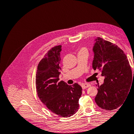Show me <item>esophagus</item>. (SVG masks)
<instances>
[{
	"instance_id": "obj_1",
	"label": "esophagus",
	"mask_w": 134,
	"mask_h": 134,
	"mask_svg": "<svg viewBox=\"0 0 134 134\" xmlns=\"http://www.w3.org/2000/svg\"><path fill=\"white\" fill-rule=\"evenodd\" d=\"M90 86H91V85L89 83H84V84H82V87L83 90H85V89H86Z\"/></svg>"
}]
</instances>
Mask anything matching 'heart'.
Listing matches in <instances>:
<instances>
[{
	"label": "heart",
	"mask_w": 134,
	"mask_h": 134,
	"mask_svg": "<svg viewBox=\"0 0 134 134\" xmlns=\"http://www.w3.org/2000/svg\"><path fill=\"white\" fill-rule=\"evenodd\" d=\"M80 51H86V52H87V49H86V48H82V49L80 50Z\"/></svg>",
	"instance_id": "obj_1"
}]
</instances>
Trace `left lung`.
I'll use <instances>...</instances> for the list:
<instances>
[{"label": "left lung", "mask_w": 134, "mask_h": 134, "mask_svg": "<svg viewBox=\"0 0 134 134\" xmlns=\"http://www.w3.org/2000/svg\"><path fill=\"white\" fill-rule=\"evenodd\" d=\"M94 41L92 68L102 71L104 76L103 83L98 85L95 101L100 108L111 111L121 106L128 96L131 69L124 51L115 44L100 37Z\"/></svg>", "instance_id": "left-lung-1"}]
</instances>
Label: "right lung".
Masks as SVG:
<instances>
[{"mask_svg":"<svg viewBox=\"0 0 134 134\" xmlns=\"http://www.w3.org/2000/svg\"><path fill=\"white\" fill-rule=\"evenodd\" d=\"M62 45L52 47L40 61L36 72L37 95L48 109L61 117H70L78 111L82 88L59 81Z\"/></svg>","mask_w":134,"mask_h":134,"instance_id":"1","label":"right lung"}]
</instances>
